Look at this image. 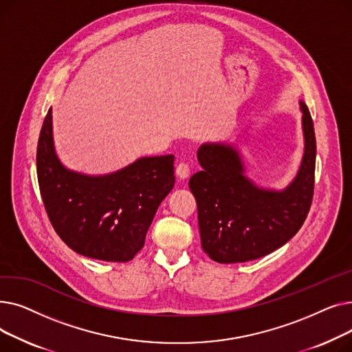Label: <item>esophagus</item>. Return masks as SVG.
I'll use <instances>...</instances> for the list:
<instances>
[{
  "label": "esophagus",
  "instance_id": "obj_1",
  "mask_svg": "<svg viewBox=\"0 0 352 352\" xmlns=\"http://www.w3.org/2000/svg\"><path fill=\"white\" fill-rule=\"evenodd\" d=\"M175 174L179 179H187L190 177V166L186 162H179L175 168Z\"/></svg>",
  "mask_w": 352,
  "mask_h": 352
}]
</instances>
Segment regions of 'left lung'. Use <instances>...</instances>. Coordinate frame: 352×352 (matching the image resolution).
<instances>
[{
	"label": "left lung",
	"instance_id": "8db88e82",
	"mask_svg": "<svg viewBox=\"0 0 352 352\" xmlns=\"http://www.w3.org/2000/svg\"><path fill=\"white\" fill-rule=\"evenodd\" d=\"M302 113L304 155L297 175L284 190L258 187L245 175L238 148L226 141L199 146L202 170L190 178L198 207L201 247L219 264L245 263L278 250L298 232L314 195L316 133L308 107Z\"/></svg>",
	"mask_w": 352,
	"mask_h": 352
}]
</instances>
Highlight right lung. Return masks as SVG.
I'll return each mask as SVG.
<instances>
[{
  "label": "right lung",
  "mask_w": 352,
  "mask_h": 352,
  "mask_svg": "<svg viewBox=\"0 0 352 352\" xmlns=\"http://www.w3.org/2000/svg\"><path fill=\"white\" fill-rule=\"evenodd\" d=\"M36 177L51 224L71 250L126 263L144 247L160 204L174 187V155L138 158L105 175L68 170L55 153L50 108L36 146Z\"/></svg>",
  "instance_id": "add662e5"
}]
</instances>
